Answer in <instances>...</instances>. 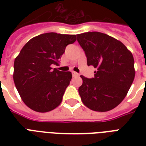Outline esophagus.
Returning a JSON list of instances; mask_svg holds the SVG:
<instances>
[{
  "mask_svg": "<svg viewBox=\"0 0 146 146\" xmlns=\"http://www.w3.org/2000/svg\"><path fill=\"white\" fill-rule=\"evenodd\" d=\"M72 75H73V76H79V74H78L76 72H74V71H73V72H72Z\"/></svg>",
  "mask_w": 146,
  "mask_h": 146,
  "instance_id": "esophagus-1",
  "label": "esophagus"
}]
</instances>
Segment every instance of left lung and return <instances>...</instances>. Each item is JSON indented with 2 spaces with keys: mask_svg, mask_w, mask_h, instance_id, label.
<instances>
[{
  "mask_svg": "<svg viewBox=\"0 0 146 146\" xmlns=\"http://www.w3.org/2000/svg\"><path fill=\"white\" fill-rule=\"evenodd\" d=\"M87 58L97 68L93 78L82 79L79 93L82 103L95 111L116 108L126 97L135 77L132 53L120 41L98 32L76 35Z\"/></svg>",
  "mask_w": 146,
  "mask_h": 146,
  "instance_id": "1",
  "label": "left lung"
}]
</instances>
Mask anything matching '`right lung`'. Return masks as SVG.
I'll list each match as a JSON object with an SVG mask.
<instances>
[{
	"label": "right lung",
	"instance_id": "obj_1",
	"mask_svg": "<svg viewBox=\"0 0 146 146\" xmlns=\"http://www.w3.org/2000/svg\"><path fill=\"white\" fill-rule=\"evenodd\" d=\"M76 40V35L44 33L29 40L20 50L14 60L13 81L29 108L44 113L61 103L72 73L51 65L58 64L66 47Z\"/></svg>",
	"mask_w": 146,
	"mask_h": 146
}]
</instances>
